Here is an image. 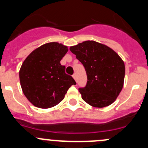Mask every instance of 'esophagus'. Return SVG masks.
Wrapping results in <instances>:
<instances>
[{
    "label": "esophagus",
    "instance_id": "1",
    "mask_svg": "<svg viewBox=\"0 0 148 148\" xmlns=\"http://www.w3.org/2000/svg\"><path fill=\"white\" fill-rule=\"evenodd\" d=\"M72 77H73V78H74V79H75L76 81H77V75H76V74H73Z\"/></svg>",
    "mask_w": 148,
    "mask_h": 148
}]
</instances>
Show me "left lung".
Instances as JSON below:
<instances>
[{
  "label": "left lung",
  "mask_w": 148,
  "mask_h": 148,
  "mask_svg": "<svg viewBox=\"0 0 148 148\" xmlns=\"http://www.w3.org/2000/svg\"><path fill=\"white\" fill-rule=\"evenodd\" d=\"M69 49L82 64L87 76L86 86L79 88L83 100L95 107L112 104L123 87L125 79V64L119 55L94 41H84Z\"/></svg>",
  "instance_id": "8db88e82"
}]
</instances>
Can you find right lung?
<instances>
[{
    "label": "right lung",
    "mask_w": 148,
    "mask_h": 148,
    "mask_svg": "<svg viewBox=\"0 0 148 148\" xmlns=\"http://www.w3.org/2000/svg\"><path fill=\"white\" fill-rule=\"evenodd\" d=\"M68 51L67 46L56 42L48 43L33 51L19 71L23 94L35 107H54L64 98L76 82L65 73L60 61Z\"/></svg>",
    "instance_id": "1"
}]
</instances>
